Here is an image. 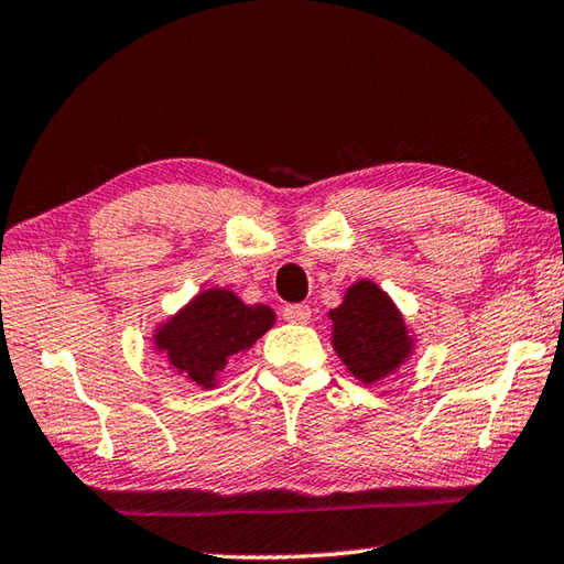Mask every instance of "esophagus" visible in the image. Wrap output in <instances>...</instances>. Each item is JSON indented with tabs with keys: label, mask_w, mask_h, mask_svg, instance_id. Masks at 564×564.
<instances>
[{
	"label": "esophagus",
	"mask_w": 564,
	"mask_h": 564,
	"mask_svg": "<svg viewBox=\"0 0 564 564\" xmlns=\"http://www.w3.org/2000/svg\"><path fill=\"white\" fill-rule=\"evenodd\" d=\"M283 316H285V321H291V323H308L311 321V305H305V303L285 305Z\"/></svg>",
	"instance_id": "obj_1"
}]
</instances>
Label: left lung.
Masks as SVG:
<instances>
[{
    "label": "left lung",
    "mask_w": 564,
    "mask_h": 564,
    "mask_svg": "<svg viewBox=\"0 0 564 564\" xmlns=\"http://www.w3.org/2000/svg\"><path fill=\"white\" fill-rule=\"evenodd\" d=\"M330 321L333 348L362 383L393 373L413 348L395 305L370 281L352 283Z\"/></svg>",
    "instance_id": "left-lung-1"
}]
</instances>
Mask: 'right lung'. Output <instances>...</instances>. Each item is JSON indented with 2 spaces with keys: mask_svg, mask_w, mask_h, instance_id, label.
I'll return each instance as SVG.
<instances>
[{
  "mask_svg": "<svg viewBox=\"0 0 564 564\" xmlns=\"http://www.w3.org/2000/svg\"><path fill=\"white\" fill-rule=\"evenodd\" d=\"M269 305H246L231 291H204L156 333V346L171 366L202 388L273 326Z\"/></svg>",
  "mask_w": 564,
  "mask_h": 564,
  "instance_id": "add662e5",
  "label": "right lung"
}]
</instances>
